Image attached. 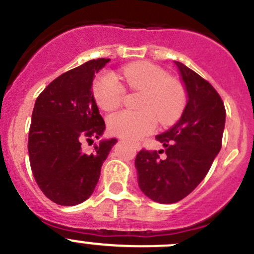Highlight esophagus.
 <instances>
[{
	"mask_svg": "<svg viewBox=\"0 0 254 254\" xmlns=\"http://www.w3.org/2000/svg\"><path fill=\"white\" fill-rule=\"evenodd\" d=\"M135 149H136V150H140V149H141V145H140L139 142H136V144H135Z\"/></svg>",
	"mask_w": 254,
	"mask_h": 254,
	"instance_id": "obj_1",
	"label": "esophagus"
}]
</instances>
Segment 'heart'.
<instances>
[{"mask_svg":"<svg viewBox=\"0 0 254 254\" xmlns=\"http://www.w3.org/2000/svg\"><path fill=\"white\" fill-rule=\"evenodd\" d=\"M123 78L129 88L142 92L139 108L141 110H123L108 119V127L114 135L137 140L156 127L157 119L162 124H171L181 114L185 105V90L179 80L167 78L159 65L139 62L123 69ZM95 102L105 112L115 109L122 103L124 88L112 73H103L93 85Z\"/></svg>","mask_w":254,"mask_h":254,"instance_id":"heart-1","label":"heart"}]
</instances>
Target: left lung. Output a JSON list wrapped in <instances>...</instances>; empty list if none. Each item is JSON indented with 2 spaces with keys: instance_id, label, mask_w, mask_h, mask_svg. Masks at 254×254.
Segmentation results:
<instances>
[{
  "instance_id": "obj_1",
  "label": "left lung",
  "mask_w": 254,
  "mask_h": 254,
  "mask_svg": "<svg viewBox=\"0 0 254 254\" xmlns=\"http://www.w3.org/2000/svg\"><path fill=\"white\" fill-rule=\"evenodd\" d=\"M175 64L186 90V107L176 124L156 135L165 150H141L135 159L140 190L159 203L182 200L205 179L222 146L226 123L225 105L215 88L180 62Z\"/></svg>"
}]
</instances>
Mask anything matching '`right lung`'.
<instances>
[{
  "instance_id": "add662e5",
  "label": "right lung",
  "mask_w": 254,
  "mask_h": 254,
  "mask_svg": "<svg viewBox=\"0 0 254 254\" xmlns=\"http://www.w3.org/2000/svg\"><path fill=\"white\" fill-rule=\"evenodd\" d=\"M110 59L98 58L63 73L34 103L28 135V155L42 192L61 206H74L92 196L103 162L117 139H103L92 154L84 141L99 139L105 123L93 95L94 75Z\"/></svg>"
}]
</instances>
